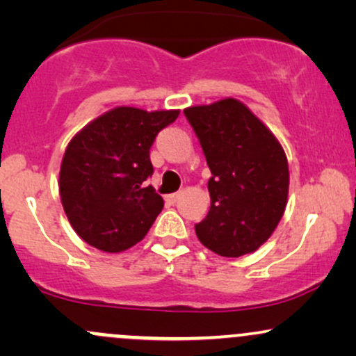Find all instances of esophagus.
Returning <instances> with one entry per match:
<instances>
[{
	"label": "esophagus",
	"mask_w": 356,
	"mask_h": 356,
	"mask_svg": "<svg viewBox=\"0 0 356 356\" xmlns=\"http://www.w3.org/2000/svg\"><path fill=\"white\" fill-rule=\"evenodd\" d=\"M177 199H179V194H169V195H165L167 204H175V202H177Z\"/></svg>",
	"instance_id": "1"
}]
</instances>
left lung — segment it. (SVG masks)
Returning <instances> with one entry per match:
<instances>
[{
	"instance_id": "8db88e82",
	"label": "left lung",
	"mask_w": 356,
	"mask_h": 356,
	"mask_svg": "<svg viewBox=\"0 0 356 356\" xmlns=\"http://www.w3.org/2000/svg\"><path fill=\"white\" fill-rule=\"evenodd\" d=\"M206 155L211 209L195 234L216 254L239 257L269 239L288 202L286 154L263 122L236 99L184 110Z\"/></svg>"
}]
</instances>
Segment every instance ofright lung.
Here are the masks:
<instances>
[{
    "mask_svg": "<svg viewBox=\"0 0 356 356\" xmlns=\"http://www.w3.org/2000/svg\"><path fill=\"white\" fill-rule=\"evenodd\" d=\"M179 110L117 107L72 138L60 169V197L72 227L90 246L120 252L144 239L164 199L147 186L150 147Z\"/></svg>",
    "mask_w": 356,
    "mask_h": 356,
    "instance_id": "1",
    "label": "right lung"
}]
</instances>
